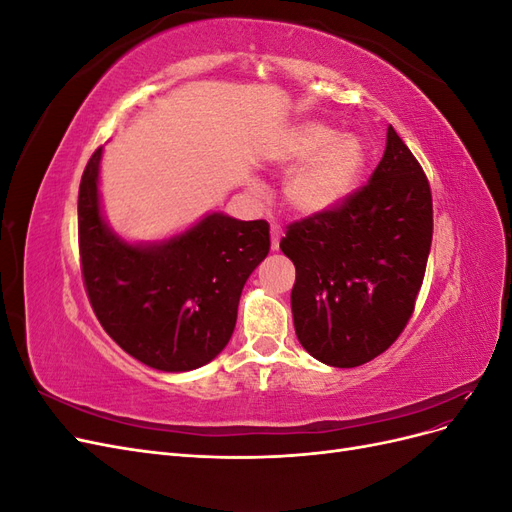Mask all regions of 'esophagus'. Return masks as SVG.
<instances>
[{
    "label": "esophagus",
    "instance_id": "esophagus-1",
    "mask_svg": "<svg viewBox=\"0 0 512 512\" xmlns=\"http://www.w3.org/2000/svg\"><path fill=\"white\" fill-rule=\"evenodd\" d=\"M280 239H282V228L277 224H271V247L273 250H280Z\"/></svg>",
    "mask_w": 512,
    "mask_h": 512
}]
</instances>
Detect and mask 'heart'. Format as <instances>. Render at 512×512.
<instances>
[{"instance_id":"1","label":"heart","mask_w":512,"mask_h":512,"mask_svg":"<svg viewBox=\"0 0 512 512\" xmlns=\"http://www.w3.org/2000/svg\"><path fill=\"white\" fill-rule=\"evenodd\" d=\"M275 160L297 166L286 181L292 209L314 215L335 209L359 183L365 168L363 145L354 136L337 134L316 121L301 123L277 145Z\"/></svg>"}]
</instances>
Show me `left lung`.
<instances>
[{"label":"left lung","mask_w":512,"mask_h":512,"mask_svg":"<svg viewBox=\"0 0 512 512\" xmlns=\"http://www.w3.org/2000/svg\"><path fill=\"white\" fill-rule=\"evenodd\" d=\"M433 235L423 166L389 126L369 181L335 209L292 222L282 252L294 262V331L314 359L363 365L406 329Z\"/></svg>","instance_id":"1"}]
</instances>
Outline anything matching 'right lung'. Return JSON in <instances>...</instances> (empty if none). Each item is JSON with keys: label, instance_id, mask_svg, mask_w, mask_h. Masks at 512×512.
Returning <instances> with one entry per match:
<instances>
[{"label": "right lung", "instance_id": "obj_1", "mask_svg": "<svg viewBox=\"0 0 512 512\" xmlns=\"http://www.w3.org/2000/svg\"><path fill=\"white\" fill-rule=\"evenodd\" d=\"M102 147L79 188L83 284L104 331L141 363L190 371L235 331L241 290L269 254V224L211 213L158 245H130L106 228L98 203Z\"/></svg>", "mask_w": 512, "mask_h": 512}]
</instances>
